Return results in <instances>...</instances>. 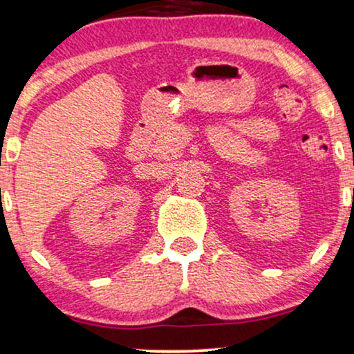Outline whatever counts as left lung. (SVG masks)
Wrapping results in <instances>:
<instances>
[{"label": "left lung", "mask_w": 354, "mask_h": 354, "mask_svg": "<svg viewBox=\"0 0 354 354\" xmlns=\"http://www.w3.org/2000/svg\"><path fill=\"white\" fill-rule=\"evenodd\" d=\"M353 194H354V190H353Z\"/></svg>", "instance_id": "1"}]
</instances>
